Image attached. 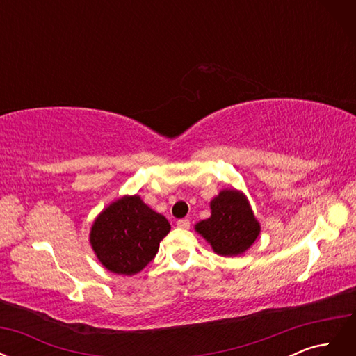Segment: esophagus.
<instances>
[{
	"mask_svg": "<svg viewBox=\"0 0 356 356\" xmlns=\"http://www.w3.org/2000/svg\"><path fill=\"white\" fill-rule=\"evenodd\" d=\"M177 225H178L179 229H188V227H190V220L182 218V220H179V221L177 222Z\"/></svg>",
	"mask_w": 356,
	"mask_h": 356,
	"instance_id": "34e87169",
	"label": "esophagus"
}]
</instances>
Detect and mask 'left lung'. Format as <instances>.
Instances as JSON below:
<instances>
[{
  "label": "left lung",
  "instance_id": "obj_1",
  "mask_svg": "<svg viewBox=\"0 0 356 356\" xmlns=\"http://www.w3.org/2000/svg\"><path fill=\"white\" fill-rule=\"evenodd\" d=\"M211 217L195 225L212 251L222 257H236L250 250L261 232L245 193L222 188L211 203Z\"/></svg>",
  "mask_w": 356,
  "mask_h": 356
}]
</instances>
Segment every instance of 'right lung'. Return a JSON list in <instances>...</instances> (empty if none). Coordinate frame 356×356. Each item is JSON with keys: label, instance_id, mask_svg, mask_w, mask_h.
<instances>
[{"label": "right lung", "instance_id": "add662e5", "mask_svg": "<svg viewBox=\"0 0 356 356\" xmlns=\"http://www.w3.org/2000/svg\"><path fill=\"white\" fill-rule=\"evenodd\" d=\"M170 232L163 215L141 196H123L105 207L95 218L89 242L99 263L115 275L134 276L153 260L160 241Z\"/></svg>", "mask_w": 356, "mask_h": 356}]
</instances>
